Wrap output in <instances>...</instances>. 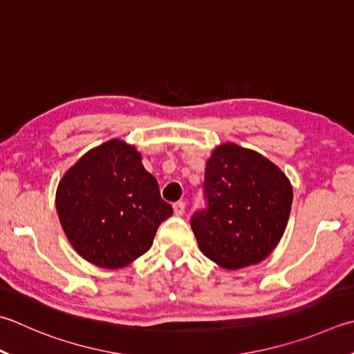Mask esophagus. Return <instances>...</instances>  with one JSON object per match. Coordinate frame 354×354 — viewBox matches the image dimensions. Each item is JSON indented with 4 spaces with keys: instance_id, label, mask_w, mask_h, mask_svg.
<instances>
[{
    "instance_id": "obj_1",
    "label": "esophagus",
    "mask_w": 354,
    "mask_h": 354,
    "mask_svg": "<svg viewBox=\"0 0 354 354\" xmlns=\"http://www.w3.org/2000/svg\"><path fill=\"white\" fill-rule=\"evenodd\" d=\"M173 212H175L176 216H183L185 212V203H175L173 204Z\"/></svg>"
}]
</instances>
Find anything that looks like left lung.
I'll return each mask as SVG.
<instances>
[{"label":"left lung","instance_id":"obj_1","mask_svg":"<svg viewBox=\"0 0 354 354\" xmlns=\"http://www.w3.org/2000/svg\"><path fill=\"white\" fill-rule=\"evenodd\" d=\"M207 209L190 221L199 250L225 270L259 264L279 244L293 187L278 165L234 142L205 162Z\"/></svg>","mask_w":354,"mask_h":354}]
</instances>
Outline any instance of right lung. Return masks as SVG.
<instances>
[{
    "mask_svg": "<svg viewBox=\"0 0 354 354\" xmlns=\"http://www.w3.org/2000/svg\"><path fill=\"white\" fill-rule=\"evenodd\" d=\"M141 153L122 140L90 149L61 178L55 196L62 230L82 259L101 268L131 264L171 216Z\"/></svg>",
    "mask_w": 354,
    "mask_h": 354,
    "instance_id": "right-lung-1",
    "label": "right lung"
}]
</instances>
